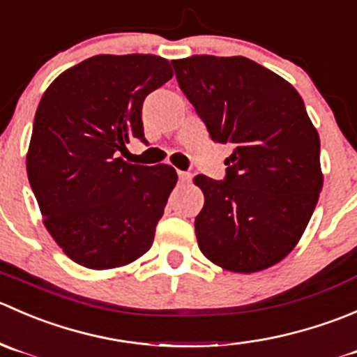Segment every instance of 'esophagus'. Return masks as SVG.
<instances>
[{
	"label": "esophagus",
	"mask_w": 357,
	"mask_h": 357,
	"mask_svg": "<svg viewBox=\"0 0 357 357\" xmlns=\"http://www.w3.org/2000/svg\"><path fill=\"white\" fill-rule=\"evenodd\" d=\"M190 178H192V175L187 174V172H178V182L180 183H189Z\"/></svg>",
	"instance_id": "34e87169"
}]
</instances>
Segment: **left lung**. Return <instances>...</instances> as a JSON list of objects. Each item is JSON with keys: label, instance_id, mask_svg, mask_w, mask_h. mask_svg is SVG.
<instances>
[{"label": "left lung", "instance_id": "1", "mask_svg": "<svg viewBox=\"0 0 357 357\" xmlns=\"http://www.w3.org/2000/svg\"><path fill=\"white\" fill-rule=\"evenodd\" d=\"M211 140L232 144L224 180L197 175L204 206L194 220L199 250L232 273L283 260L305 231L319 192V135L298 91L246 57L172 60Z\"/></svg>", "mask_w": 357, "mask_h": 357}]
</instances>
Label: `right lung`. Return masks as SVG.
<instances>
[{"label":"right lung","instance_id":"obj_1","mask_svg":"<svg viewBox=\"0 0 357 357\" xmlns=\"http://www.w3.org/2000/svg\"><path fill=\"white\" fill-rule=\"evenodd\" d=\"M156 55H95L48 86L34 116L27 177L45 227L88 269L133 262L151 248L177 172L119 156L144 137L142 105L170 77Z\"/></svg>","mask_w":357,"mask_h":357}]
</instances>
